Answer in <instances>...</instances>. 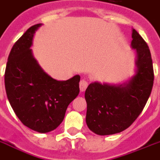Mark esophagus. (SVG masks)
Returning <instances> with one entry per match:
<instances>
[{"label":"esophagus","instance_id":"34e87169","mask_svg":"<svg viewBox=\"0 0 160 160\" xmlns=\"http://www.w3.org/2000/svg\"><path fill=\"white\" fill-rule=\"evenodd\" d=\"M88 86V82L86 79H82L80 82H79V88H80V90L82 92L85 91Z\"/></svg>","mask_w":160,"mask_h":160}]
</instances>
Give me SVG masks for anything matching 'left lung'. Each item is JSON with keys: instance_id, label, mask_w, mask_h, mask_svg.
I'll list each match as a JSON object with an SVG mask.
<instances>
[{"instance_id": "obj_1", "label": "left lung", "mask_w": 160, "mask_h": 160, "mask_svg": "<svg viewBox=\"0 0 160 160\" xmlns=\"http://www.w3.org/2000/svg\"><path fill=\"white\" fill-rule=\"evenodd\" d=\"M132 38L131 46L137 52L135 75L120 85L92 82L85 92L87 125L98 135L128 128L143 111L152 91L154 76L148 46L134 29Z\"/></svg>"}]
</instances>
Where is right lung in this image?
Segmentation results:
<instances>
[{
  "instance_id": "1",
  "label": "right lung",
  "mask_w": 160,
  "mask_h": 160,
  "mask_svg": "<svg viewBox=\"0 0 160 160\" xmlns=\"http://www.w3.org/2000/svg\"><path fill=\"white\" fill-rule=\"evenodd\" d=\"M41 26L30 27L12 47L5 72V88L21 122L32 130L48 133L61 124L68 106L78 95L80 76L58 81L41 68L30 48Z\"/></svg>"
}]
</instances>
